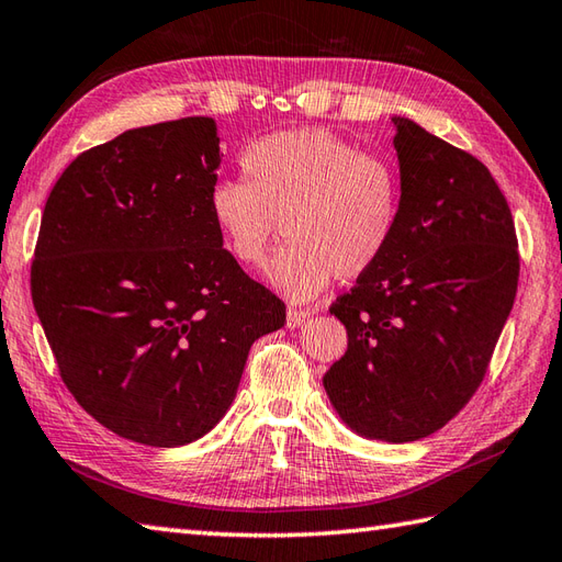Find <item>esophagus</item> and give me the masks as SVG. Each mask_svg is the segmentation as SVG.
<instances>
[{
	"label": "esophagus",
	"mask_w": 562,
	"mask_h": 562,
	"mask_svg": "<svg viewBox=\"0 0 562 562\" xmlns=\"http://www.w3.org/2000/svg\"><path fill=\"white\" fill-rule=\"evenodd\" d=\"M308 316H312V312H304V308L290 306V308H288V326H290V328H300V326L306 324Z\"/></svg>",
	"instance_id": "34e87169"
}]
</instances>
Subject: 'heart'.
I'll list each match as a JSON object with an SVG mask.
<instances>
[{
	"instance_id": "obj_1",
	"label": "heart",
	"mask_w": 562,
	"mask_h": 562,
	"mask_svg": "<svg viewBox=\"0 0 562 562\" xmlns=\"http://www.w3.org/2000/svg\"><path fill=\"white\" fill-rule=\"evenodd\" d=\"M244 178H220L210 217L241 268H260L280 229L288 236L268 266L274 290L314 300L333 278L357 280L386 256L403 212L398 166L328 130H288L241 151Z\"/></svg>"
}]
</instances>
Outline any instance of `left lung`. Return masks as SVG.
<instances>
[{"label": "left lung", "instance_id": "8db88e82", "mask_svg": "<svg viewBox=\"0 0 562 562\" xmlns=\"http://www.w3.org/2000/svg\"><path fill=\"white\" fill-rule=\"evenodd\" d=\"M403 212L386 256L330 314L348 352L324 386L357 432L415 441L459 415L485 379L519 282L507 198L473 154L393 117Z\"/></svg>", "mask_w": 562, "mask_h": 562}]
</instances>
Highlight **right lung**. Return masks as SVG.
<instances>
[{"label": "right lung", "instance_id": "1", "mask_svg": "<svg viewBox=\"0 0 562 562\" xmlns=\"http://www.w3.org/2000/svg\"><path fill=\"white\" fill-rule=\"evenodd\" d=\"M212 117L81 151L45 202L31 296L57 372L111 432L181 447L220 423L284 302L226 254L207 210Z\"/></svg>", "mask_w": 562, "mask_h": 562}]
</instances>
